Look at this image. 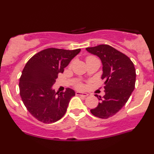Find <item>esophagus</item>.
I'll return each mask as SVG.
<instances>
[{"mask_svg":"<svg viewBox=\"0 0 154 154\" xmlns=\"http://www.w3.org/2000/svg\"><path fill=\"white\" fill-rule=\"evenodd\" d=\"M76 95H79V96H82V97H84V98H85V97H87L88 94L86 93H81V92H76Z\"/></svg>","mask_w":154,"mask_h":154,"instance_id":"34e87169","label":"esophagus"}]
</instances>
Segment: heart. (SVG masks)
<instances>
[{"label":"heart","mask_w":154,"mask_h":154,"mask_svg":"<svg viewBox=\"0 0 154 154\" xmlns=\"http://www.w3.org/2000/svg\"><path fill=\"white\" fill-rule=\"evenodd\" d=\"M92 58H94V57H93V56H88V57L87 58V59H92ZM87 59H86V60H87ZM76 87H77V88H79V89H81V88H82L83 85H82V84L81 82H78V83H77V84H76Z\"/></svg>","instance_id":"heart-1"}]
</instances>
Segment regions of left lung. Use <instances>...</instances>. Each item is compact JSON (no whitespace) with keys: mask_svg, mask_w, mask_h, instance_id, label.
Segmentation results:
<instances>
[{"mask_svg":"<svg viewBox=\"0 0 154 154\" xmlns=\"http://www.w3.org/2000/svg\"><path fill=\"white\" fill-rule=\"evenodd\" d=\"M98 56L103 64L105 95H98L100 103L91 109L92 114L101 119L114 116L122 108L134 91L136 73L133 63L128 56L109 45H99L86 48Z\"/></svg>","mask_w":154,"mask_h":154,"instance_id":"left-lung-1","label":"left lung"}]
</instances>
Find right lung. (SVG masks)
Masks as SVG:
<instances>
[{
  "label": "right lung",
  "mask_w": 154,
  "mask_h": 154,
  "mask_svg": "<svg viewBox=\"0 0 154 154\" xmlns=\"http://www.w3.org/2000/svg\"><path fill=\"white\" fill-rule=\"evenodd\" d=\"M80 49H45L31 58L26 63L19 79L20 96L28 111L43 123H53L63 117L75 91L56 93L52 89L58 74L63 73L71 60Z\"/></svg>",
  "instance_id": "right-lung-1"
}]
</instances>
